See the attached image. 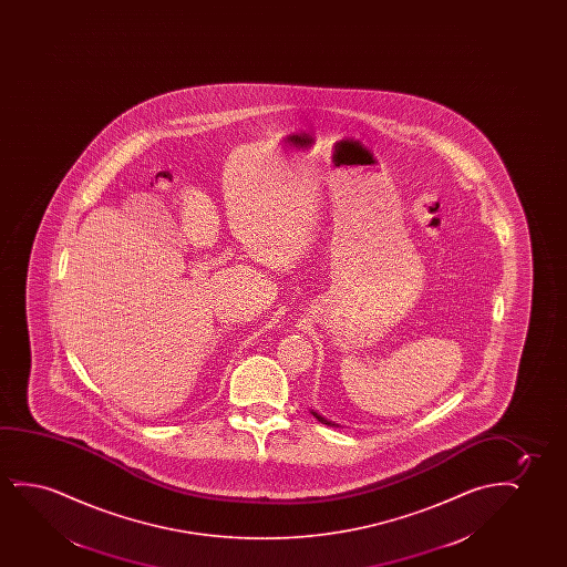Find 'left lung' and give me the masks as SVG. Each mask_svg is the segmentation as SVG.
Here are the masks:
<instances>
[{
	"label": "left lung",
	"instance_id": "left-lung-1",
	"mask_svg": "<svg viewBox=\"0 0 567 567\" xmlns=\"http://www.w3.org/2000/svg\"><path fill=\"white\" fill-rule=\"evenodd\" d=\"M311 414L318 419V422H321V424H326V426H339V424H334V422H331V420L323 419L321 414H318V412L311 411Z\"/></svg>",
	"mask_w": 567,
	"mask_h": 567
}]
</instances>
